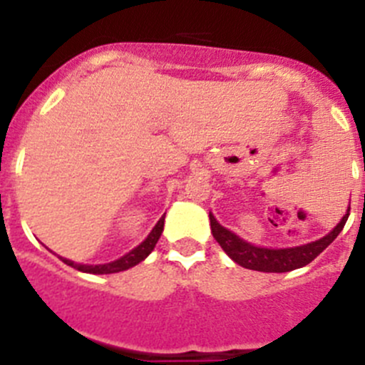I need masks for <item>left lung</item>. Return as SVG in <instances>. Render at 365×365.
Segmentation results:
<instances>
[{
  "mask_svg": "<svg viewBox=\"0 0 365 365\" xmlns=\"http://www.w3.org/2000/svg\"><path fill=\"white\" fill-rule=\"evenodd\" d=\"M347 217H349V210H347L346 215L342 217V220L333 228V232H329L326 237L315 240V242L297 246V248L280 250L260 248V246H255V244L246 242V240L240 239L239 235L230 232L228 228L220 226L212 213H210V226H212L213 239L220 244V248H222L224 252L228 253L230 259L235 260L239 266L246 267V269H255V272L264 273H286L292 272V269H297V267L306 266V264H309L312 260H315L317 257H319L320 253L339 237V233L342 232L344 228V224H346Z\"/></svg>",
  "mask_w": 365,
  "mask_h": 365,
  "instance_id": "obj_1",
  "label": "left lung"
}]
</instances>
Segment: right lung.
Returning a JSON list of instances; mask_svg holds the SVG:
<instances>
[{
	"instance_id": "add662e5",
	"label": "right lung",
	"mask_w": 365,
	"mask_h": 365,
	"mask_svg": "<svg viewBox=\"0 0 365 365\" xmlns=\"http://www.w3.org/2000/svg\"><path fill=\"white\" fill-rule=\"evenodd\" d=\"M163 228H165V215L160 217L159 222H157L155 226H153L152 232H150V235L146 237V239L143 240V242L139 244L137 248H133L132 252L126 253V255L121 257V259L113 260V262L88 266V264H78V262H73V260L63 259V257H59V259H61L65 264H68V266H72L73 269H78V272L93 273V275H106V273L125 272V269H128V267H133L135 264H139L141 260H145L146 257L153 252L157 240H159L160 233H163Z\"/></svg>"
}]
</instances>
